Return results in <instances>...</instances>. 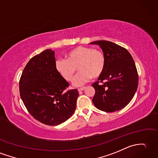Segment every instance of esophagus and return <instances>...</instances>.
<instances>
[{"label":"esophagus","mask_w":158,"mask_h":158,"mask_svg":"<svg viewBox=\"0 0 158 158\" xmlns=\"http://www.w3.org/2000/svg\"><path fill=\"white\" fill-rule=\"evenodd\" d=\"M86 88V87H81V88H79L78 89V91H83L84 89H85Z\"/></svg>","instance_id":"obj_1"}]
</instances>
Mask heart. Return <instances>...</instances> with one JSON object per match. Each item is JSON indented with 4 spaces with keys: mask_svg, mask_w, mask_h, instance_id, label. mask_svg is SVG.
<instances>
[{
    "mask_svg": "<svg viewBox=\"0 0 158 158\" xmlns=\"http://www.w3.org/2000/svg\"><path fill=\"white\" fill-rule=\"evenodd\" d=\"M67 59L56 61L57 72L67 81L73 80L77 68L80 71L73 81V85L81 86L91 79L100 77L106 66V58L102 50L86 46H77L67 53Z\"/></svg>",
    "mask_w": 158,
    "mask_h": 158,
    "instance_id": "obj_1",
    "label": "heart"
}]
</instances>
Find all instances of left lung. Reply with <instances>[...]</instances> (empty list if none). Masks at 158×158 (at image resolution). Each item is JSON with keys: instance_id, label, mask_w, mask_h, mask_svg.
<instances>
[{"instance_id": "obj_1", "label": "left lung", "mask_w": 158, "mask_h": 158, "mask_svg": "<svg viewBox=\"0 0 158 158\" xmlns=\"http://www.w3.org/2000/svg\"><path fill=\"white\" fill-rule=\"evenodd\" d=\"M91 44L100 46L106 58L103 73L92 84L96 91L93 103L104 112L120 110L131 101L138 87L134 60L126 48L113 42L100 40Z\"/></svg>"}]
</instances>
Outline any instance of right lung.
I'll return each mask as SVG.
<instances>
[{"label": "right lung", "instance_id": "obj_1", "mask_svg": "<svg viewBox=\"0 0 158 158\" xmlns=\"http://www.w3.org/2000/svg\"><path fill=\"white\" fill-rule=\"evenodd\" d=\"M54 52L47 49L32 57L19 80L22 101L34 118L55 126L69 119L75 110L77 89L67 90L69 83L55 67Z\"/></svg>", "mask_w": 158, "mask_h": 158}]
</instances>
